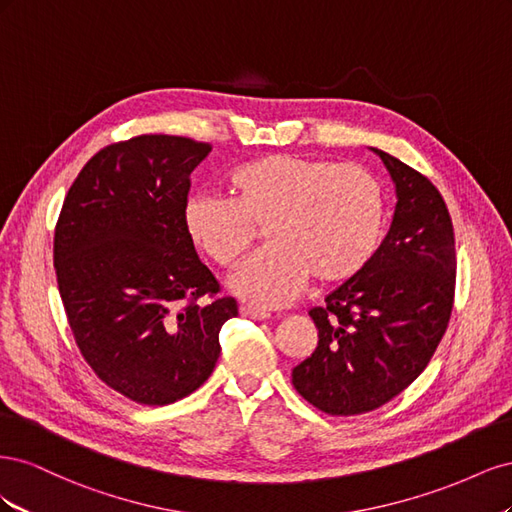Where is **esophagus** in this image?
Returning <instances> with one entry per match:
<instances>
[{
    "mask_svg": "<svg viewBox=\"0 0 512 512\" xmlns=\"http://www.w3.org/2000/svg\"><path fill=\"white\" fill-rule=\"evenodd\" d=\"M239 312L243 318H252V320H267L271 318V314L267 309H260V307H252V305H241Z\"/></svg>",
    "mask_w": 512,
    "mask_h": 512,
    "instance_id": "obj_1",
    "label": "esophagus"
}]
</instances>
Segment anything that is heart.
<instances>
[{
	"label": "heart",
	"mask_w": 512,
	"mask_h": 512,
	"mask_svg": "<svg viewBox=\"0 0 512 512\" xmlns=\"http://www.w3.org/2000/svg\"><path fill=\"white\" fill-rule=\"evenodd\" d=\"M228 196L196 194L185 228L200 252L232 267L265 224L269 245L230 277V290L258 307H280L316 284H342L376 254L384 196L376 177L354 164L269 153L237 166Z\"/></svg>",
	"instance_id": "obj_1"
}]
</instances>
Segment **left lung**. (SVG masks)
Wrapping results in <instances>:
<instances>
[{
	"label": "left lung",
	"mask_w": 512,
	"mask_h": 512,
	"mask_svg": "<svg viewBox=\"0 0 512 512\" xmlns=\"http://www.w3.org/2000/svg\"><path fill=\"white\" fill-rule=\"evenodd\" d=\"M395 183V213L367 265L309 309L318 346L292 369L294 389L333 416L376 410L410 386L436 352L455 294V235L425 175L371 147Z\"/></svg>",
	"instance_id": "obj_1"
}]
</instances>
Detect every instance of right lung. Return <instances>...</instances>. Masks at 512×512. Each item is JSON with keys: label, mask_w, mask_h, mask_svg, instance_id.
Returning <instances> with one entry per match:
<instances>
[{"label": "right lung", "mask_w": 512, "mask_h": 512, "mask_svg": "<svg viewBox=\"0 0 512 512\" xmlns=\"http://www.w3.org/2000/svg\"><path fill=\"white\" fill-rule=\"evenodd\" d=\"M211 151L185 136L108 145L70 185L53 260L70 329L96 376L143 406L194 393L239 314L185 228L190 175Z\"/></svg>", "instance_id": "obj_1"}]
</instances>
